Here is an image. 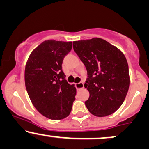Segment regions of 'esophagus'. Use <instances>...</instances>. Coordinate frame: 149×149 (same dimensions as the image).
Segmentation results:
<instances>
[{
	"mask_svg": "<svg viewBox=\"0 0 149 149\" xmlns=\"http://www.w3.org/2000/svg\"><path fill=\"white\" fill-rule=\"evenodd\" d=\"M76 89L78 91L80 90V89L84 88V83H83V82L78 83V84H76Z\"/></svg>",
	"mask_w": 149,
	"mask_h": 149,
	"instance_id": "esophagus-1",
	"label": "esophagus"
}]
</instances>
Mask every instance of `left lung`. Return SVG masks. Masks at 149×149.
<instances>
[{
  "label": "left lung",
  "mask_w": 149,
  "mask_h": 149,
  "mask_svg": "<svg viewBox=\"0 0 149 149\" xmlns=\"http://www.w3.org/2000/svg\"><path fill=\"white\" fill-rule=\"evenodd\" d=\"M73 46L87 70L84 87L90 96L85 102L86 108L99 117L113 114L123 103L130 86L129 67L123 53L97 37L73 41Z\"/></svg>",
  "instance_id": "left-lung-1"
}]
</instances>
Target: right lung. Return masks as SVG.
<instances>
[{
  "label": "right lung",
  "mask_w": 149,
  "mask_h": 149,
  "mask_svg": "<svg viewBox=\"0 0 149 149\" xmlns=\"http://www.w3.org/2000/svg\"><path fill=\"white\" fill-rule=\"evenodd\" d=\"M71 41L47 40L31 53L26 64V88L32 104L47 118L61 120L70 114L76 95L74 84L67 82L62 70Z\"/></svg>",
  "instance_id": "obj_1"
}]
</instances>
